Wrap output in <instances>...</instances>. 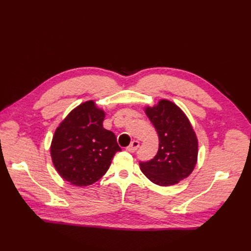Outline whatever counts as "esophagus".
Masks as SVG:
<instances>
[{
	"instance_id": "obj_1",
	"label": "esophagus",
	"mask_w": 251,
	"mask_h": 251,
	"mask_svg": "<svg viewBox=\"0 0 251 251\" xmlns=\"http://www.w3.org/2000/svg\"><path fill=\"white\" fill-rule=\"evenodd\" d=\"M138 148H139V141L134 140V141H132V143L130 144V146H128V147L126 148V151H131V153H133V151H135Z\"/></svg>"
}]
</instances>
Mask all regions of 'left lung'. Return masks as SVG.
Segmentation results:
<instances>
[{
	"label": "left lung",
	"instance_id": "left-lung-1",
	"mask_svg": "<svg viewBox=\"0 0 251 251\" xmlns=\"http://www.w3.org/2000/svg\"><path fill=\"white\" fill-rule=\"evenodd\" d=\"M144 112L156 128L159 148L151 160L139 163L140 170L157 185L177 184L192 174L198 160V138L191 121L168 100H160L153 107L147 105Z\"/></svg>",
	"mask_w": 251,
	"mask_h": 251
}]
</instances>
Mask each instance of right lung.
<instances>
[{
  "mask_svg": "<svg viewBox=\"0 0 251 251\" xmlns=\"http://www.w3.org/2000/svg\"><path fill=\"white\" fill-rule=\"evenodd\" d=\"M104 117L105 112L94 100H88L74 108L56 127L51 159L59 176L72 185L95 183L121 151L116 136L103 127Z\"/></svg>",
  "mask_w": 251,
  "mask_h": 251,
  "instance_id": "obj_1",
  "label": "right lung"
}]
</instances>
